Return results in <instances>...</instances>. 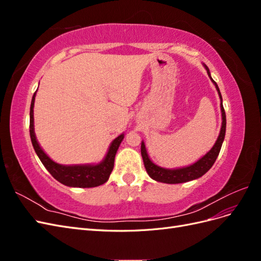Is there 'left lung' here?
I'll return each mask as SVG.
<instances>
[{
    "label": "left lung",
    "mask_w": 261,
    "mask_h": 261,
    "mask_svg": "<svg viewBox=\"0 0 261 261\" xmlns=\"http://www.w3.org/2000/svg\"><path fill=\"white\" fill-rule=\"evenodd\" d=\"M203 66L206 67L208 76L210 77L212 83L215 84L217 91L219 93V97L221 99L222 126H221L219 137L216 141L215 146H213L210 151L204 154L201 159H199L194 164L189 165V167L180 168V169H164V168L159 167V165L154 164L151 160L149 159L145 143L144 141H141V149H140L141 156H143L146 171L148 173V175L156 181H162V183H167V184H178V183H185V181L193 180V179H196V178L202 176L204 173H207L211 169L213 163L216 162L220 150H221V147H222V143H223L224 136H225V127H226V117H225L224 108L222 105V96H221V92H220V89H219L217 83L212 80V77L209 72V68L207 67L206 64H203Z\"/></svg>",
    "instance_id": "8db88e82"
}]
</instances>
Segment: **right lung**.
<instances>
[{"label": "right lung", "mask_w": 261, "mask_h": 261, "mask_svg": "<svg viewBox=\"0 0 261 261\" xmlns=\"http://www.w3.org/2000/svg\"><path fill=\"white\" fill-rule=\"evenodd\" d=\"M37 92V91H36ZM36 92L33 96L30 106V123L29 132L31 143H33L34 149L42 162L45 169L50 172V174L59 180L60 183L69 187H81L89 188L97 187L105 184L109 179L110 174L114 167V159L118 147H120L122 140L124 138V134L116 137L108 150L106 158L99 164H84V165H63L51 160L50 158L44 153L41 147L39 146L34 128V106Z\"/></svg>", "instance_id": "1"}]
</instances>
